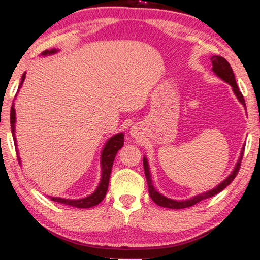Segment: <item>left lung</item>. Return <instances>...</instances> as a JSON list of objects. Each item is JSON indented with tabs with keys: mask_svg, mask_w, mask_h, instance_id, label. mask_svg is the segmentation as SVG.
Segmentation results:
<instances>
[{
	"mask_svg": "<svg viewBox=\"0 0 260 260\" xmlns=\"http://www.w3.org/2000/svg\"><path fill=\"white\" fill-rule=\"evenodd\" d=\"M58 51L56 49H51V51H44L41 53L42 55H49V54H54ZM26 79V73H23L22 79H21V83L19 85V88L22 86L23 81ZM19 93V90H17L15 97ZM10 126H12V133H13V138H14V144H15V149H16V138H15V109H14V102L12 104V109H10ZM124 144V135L123 134H118L115 135V136L110 138V140L106 142L104 149H103L102 152V180L101 183H99V187L97 188V190L94 191L93 194L90 195V197L85 198V199H80V200H69V199H62V198H58V197H51V200L60 202V204H65L69 206H73V207L77 208H90L93 207V206H97L99 202H101L103 199H104L106 190H108V186H109V179H110V173H111V168L113 165V159L116 157L117 151L119 150L120 148L123 147ZM17 154V150H16ZM19 158V163H20V157ZM154 201L156 204L157 202V194L154 197ZM159 205V204H158ZM162 206V205H159Z\"/></svg>",
	"mask_w": 260,
	"mask_h": 260,
	"instance_id": "left-lung-1",
	"label": "left lung"
}]
</instances>
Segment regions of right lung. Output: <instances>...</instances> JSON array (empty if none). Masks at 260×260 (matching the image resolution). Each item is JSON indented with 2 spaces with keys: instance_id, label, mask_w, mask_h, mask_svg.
<instances>
[{
  "instance_id": "1",
  "label": "right lung",
  "mask_w": 260,
  "mask_h": 260,
  "mask_svg": "<svg viewBox=\"0 0 260 260\" xmlns=\"http://www.w3.org/2000/svg\"><path fill=\"white\" fill-rule=\"evenodd\" d=\"M212 60V65H213V72H214L216 76L219 78H221L222 80H225L226 83H229L231 86H232L234 93L238 97V99L243 103H245L244 101V97L243 94H241V92L239 91V88H238V85H237V81H236V78H234V73H233V70L232 67L229 62H227L226 59H223L222 56H219V55H214L211 58ZM241 155H243V152H241ZM241 158H243V156H241L239 162L237 163L236 166V169L233 170V173L231 174V175L227 177V179L223 181L219 184L218 187L214 188V189L208 191V193H205L202 195H198V197H195L194 199H191V200H188V201H181V202H177V201H173V200H168V199L162 197L161 194H158L157 191L155 190L154 186H152L151 183V179H150V172H149V166H148V161L147 158H143V166H144V173H145V177H147V182H148V188H149V193H150V197L154 199V197L156 194H157V202L159 205H162L163 207H168V208H174V209H180V208H186V207H190V206H193L195 204H198L199 201L204 200V199H207L209 197H213V195H216L219 193V191H221L225 189V188L229 186V184L232 182L234 180V177L237 176L238 172H239V168H240V161Z\"/></svg>"
}]
</instances>
